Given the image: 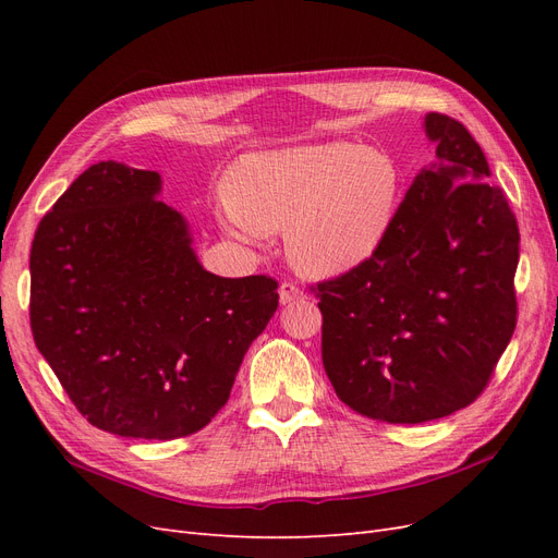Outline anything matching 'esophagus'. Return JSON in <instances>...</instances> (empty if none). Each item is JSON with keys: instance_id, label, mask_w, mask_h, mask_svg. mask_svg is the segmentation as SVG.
<instances>
[{"instance_id": "34e87169", "label": "esophagus", "mask_w": 558, "mask_h": 558, "mask_svg": "<svg viewBox=\"0 0 558 558\" xmlns=\"http://www.w3.org/2000/svg\"><path fill=\"white\" fill-rule=\"evenodd\" d=\"M302 298H305V293H302L295 283L283 281V283L279 286V300H281V305H291V302H298V300H302Z\"/></svg>"}]
</instances>
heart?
I'll list each match as a JSON object with an SVG mask.
<instances>
[{
    "instance_id": "obj_1",
    "label": "heart",
    "mask_w": 558,
    "mask_h": 558,
    "mask_svg": "<svg viewBox=\"0 0 558 558\" xmlns=\"http://www.w3.org/2000/svg\"><path fill=\"white\" fill-rule=\"evenodd\" d=\"M402 179L391 156L356 144H318L244 156L226 183L223 223L242 240L286 230L300 272L337 277L386 242Z\"/></svg>"
}]
</instances>
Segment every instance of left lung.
I'll list each match as a JSON object with an SVG mask.
<instances>
[{"instance_id":"left-lung-1","label":"left lung","mask_w":558,"mask_h":558,"mask_svg":"<svg viewBox=\"0 0 558 558\" xmlns=\"http://www.w3.org/2000/svg\"><path fill=\"white\" fill-rule=\"evenodd\" d=\"M437 162L400 202L367 263L316 283L320 356L337 398L386 424L459 412L494 375L517 326V218L472 134L426 113Z\"/></svg>"}]
</instances>
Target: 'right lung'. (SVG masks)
<instances>
[{
  "instance_id": "add662e5",
  "label": "right lung",
  "mask_w": 558,
  "mask_h": 558,
  "mask_svg": "<svg viewBox=\"0 0 558 558\" xmlns=\"http://www.w3.org/2000/svg\"><path fill=\"white\" fill-rule=\"evenodd\" d=\"M160 189L158 172L97 162L41 218L29 253L41 356L93 426L142 440L205 428L279 305L275 279L207 272Z\"/></svg>"
}]
</instances>
